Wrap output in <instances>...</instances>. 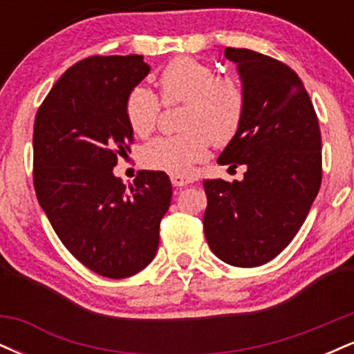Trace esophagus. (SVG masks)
Wrapping results in <instances>:
<instances>
[{
  "instance_id": "1",
  "label": "esophagus",
  "mask_w": 354,
  "mask_h": 354,
  "mask_svg": "<svg viewBox=\"0 0 354 354\" xmlns=\"http://www.w3.org/2000/svg\"><path fill=\"white\" fill-rule=\"evenodd\" d=\"M171 183H173V186H176V188H181V186H186V185H191V183H194V180L188 176H178V174H173Z\"/></svg>"
}]
</instances>
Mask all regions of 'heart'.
<instances>
[{"label":"heart","instance_id":"obj_1","mask_svg":"<svg viewBox=\"0 0 354 354\" xmlns=\"http://www.w3.org/2000/svg\"><path fill=\"white\" fill-rule=\"evenodd\" d=\"M160 89L166 106L185 103L180 115V128L185 131L146 145L141 149V163L171 176H186L194 165L206 160L211 143L221 148L236 138L248 108L245 86L238 76L218 75L216 68L205 61L180 56L161 71ZM161 101L146 86L129 91L124 115L138 138L154 131Z\"/></svg>","mask_w":354,"mask_h":354}]
</instances>
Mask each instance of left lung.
I'll list each match as a JSON object with an SVG mask.
<instances>
[{
  "label": "left lung",
  "mask_w": 354,
  "mask_h": 354,
  "mask_svg": "<svg viewBox=\"0 0 354 354\" xmlns=\"http://www.w3.org/2000/svg\"><path fill=\"white\" fill-rule=\"evenodd\" d=\"M238 63L248 108L241 129L218 158L246 166L243 181L206 180L203 226L225 263L254 268L291 243L323 176L318 116L301 78L288 64L246 48H226Z\"/></svg>",
  "instance_id": "obj_1"
}]
</instances>
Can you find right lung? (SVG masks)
Returning <instances> with one entry per match:
<instances>
[{
  "mask_svg": "<svg viewBox=\"0 0 354 354\" xmlns=\"http://www.w3.org/2000/svg\"><path fill=\"white\" fill-rule=\"evenodd\" d=\"M148 73L140 55L89 56L63 73L35 118L36 198L66 250L104 278L153 261L171 203L163 171H138L128 189L113 174L135 141L126 98Z\"/></svg>",
  "mask_w": 354,
  "mask_h": 354,
  "instance_id": "right-lung-1",
  "label": "right lung"
}]
</instances>
